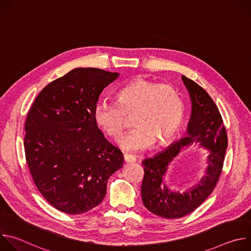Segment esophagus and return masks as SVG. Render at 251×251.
I'll list each match as a JSON object with an SVG mask.
<instances>
[{"mask_svg": "<svg viewBox=\"0 0 251 251\" xmlns=\"http://www.w3.org/2000/svg\"><path fill=\"white\" fill-rule=\"evenodd\" d=\"M124 160H125L126 163H134V162H136V158L133 155H130V154H125L124 155Z\"/></svg>", "mask_w": 251, "mask_h": 251, "instance_id": "34e87169", "label": "esophagus"}]
</instances>
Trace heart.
<instances>
[{"instance_id":"b5f03b06","label":"heart","mask_w":251,"mask_h":251,"mask_svg":"<svg viewBox=\"0 0 251 251\" xmlns=\"http://www.w3.org/2000/svg\"><path fill=\"white\" fill-rule=\"evenodd\" d=\"M126 115H134L136 127L119 144L125 151H142L156 141L165 144L176 137L184 122L185 103L172 85L138 78L118 91L117 102L100 100L93 110L98 126L114 140L121 137L128 125Z\"/></svg>"}]
</instances>
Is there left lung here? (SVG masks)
<instances>
[{
  "mask_svg": "<svg viewBox=\"0 0 251 251\" xmlns=\"http://www.w3.org/2000/svg\"><path fill=\"white\" fill-rule=\"evenodd\" d=\"M192 99V116L188 135L153 158L143 161L144 177L141 187L142 201L148 210L164 219H180L198 208L212 193L223 172L227 133L218 106L208 93L194 80L182 76ZM200 141L210 150V165L201 184L184 194L172 192L163 176L168 164L180 149Z\"/></svg>",
  "mask_w": 251,
  "mask_h": 251,
  "instance_id": "obj_1",
  "label": "left lung"
}]
</instances>
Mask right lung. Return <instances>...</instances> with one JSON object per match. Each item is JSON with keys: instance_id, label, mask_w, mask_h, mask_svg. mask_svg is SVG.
Instances as JSON below:
<instances>
[{"instance_id": "right-lung-1", "label": "right lung", "mask_w": 251, "mask_h": 251, "mask_svg": "<svg viewBox=\"0 0 251 251\" xmlns=\"http://www.w3.org/2000/svg\"><path fill=\"white\" fill-rule=\"evenodd\" d=\"M117 77L99 68H75L49 83L28 110L25 161L40 193L62 212L79 214L98 205L108 177L122 167V152L93 116L100 93Z\"/></svg>"}]
</instances>
